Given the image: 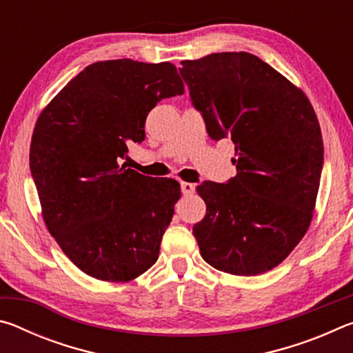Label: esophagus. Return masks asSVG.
<instances>
[{"mask_svg":"<svg viewBox=\"0 0 353 353\" xmlns=\"http://www.w3.org/2000/svg\"><path fill=\"white\" fill-rule=\"evenodd\" d=\"M181 190L185 196L188 194H193L194 193V183H190V182H181Z\"/></svg>","mask_w":353,"mask_h":353,"instance_id":"34e87169","label":"esophagus"}]
</instances>
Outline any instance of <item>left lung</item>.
Listing matches in <instances>:
<instances>
[{"label": "left lung", "instance_id": "obj_1", "mask_svg": "<svg viewBox=\"0 0 353 353\" xmlns=\"http://www.w3.org/2000/svg\"><path fill=\"white\" fill-rule=\"evenodd\" d=\"M181 63L208 135L235 145L236 176L196 188L207 205L193 225L202 259L234 276L271 271L312 223L324 163L318 117L301 88L249 52Z\"/></svg>", "mask_w": 353, "mask_h": 353}]
</instances>
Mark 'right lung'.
I'll use <instances>...</instances> for the list:
<instances>
[{
    "instance_id": "add662e5",
    "label": "right lung",
    "mask_w": 353,
    "mask_h": 353,
    "mask_svg": "<svg viewBox=\"0 0 353 353\" xmlns=\"http://www.w3.org/2000/svg\"><path fill=\"white\" fill-rule=\"evenodd\" d=\"M170 62H94L35 123L29 163L41 216L63 254L103 282H130L159 259L181 187L119 165L145 140L148 113L183 93Z\"/></svg>"
}]
</instances>
